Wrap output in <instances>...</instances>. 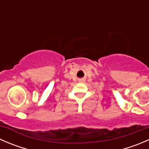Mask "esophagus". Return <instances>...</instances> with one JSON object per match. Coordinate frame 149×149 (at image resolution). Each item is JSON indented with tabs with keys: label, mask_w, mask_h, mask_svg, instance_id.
<instances>
[{
	"label": "esophagus",
	"mask_w": 149,
	"mask_h": 149,
	"mask_svg": "<svg viewBox=\"0 0 149 149\" xmlns=\"http://www.w3.org/2000/svg\"><path fill=\"white\" fill-rule=\"evenodd\" d=\"M79 81H80V82H84V79H80V80H79Z\"/></svg>",
	"instance_id": "34e87169"
}]
</instances>
